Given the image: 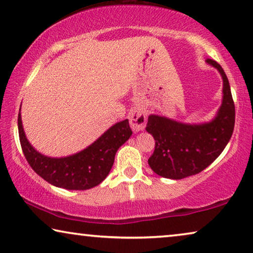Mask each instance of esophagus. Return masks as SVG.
<instances>
[{"label":"esophagus","instance_id":"esophagus-1","mask_svg":"<svg viewBox=\"0 0 253 253\" xmlns=\"http://www.w3.org/2000/svg\"><path fill=\"white\" fill-rule=\"evenodd\" d=\"M129 121H130V126L134 132H138V131H141L145 129L147 122V116L146 112L143 108H134L131 110L129 115Z\"/></svg>","mask_w":253,"mask_h":253}]
</instances>
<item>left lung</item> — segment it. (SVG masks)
Segmentation results:
<instances>
[{
	"mask_svg": "<svg viewBox=\"0 0 253 253\" xmlns=\"http://www.w3.org/2000/svg\"><path fill=\"white\" fill-rule=\"evenodd\" d=\"M206 62L219 70L223 81L222 103L211 122L186 124L164 116H148L146 131L155 140L148 165L162 177L182 179L203 171L222 153L233 134L235 105L229 82L219 63L210 58Z\"/></svg>",
	"mask_w": 253,
	"mask_h": 253,
	"instance_id": "obj_1",
	"label": "left lung"
}]
</instances>
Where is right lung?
I'll return each instance as SVG.
<instances>
[{
    "label": "right lung",
    "instance_id": "right-lung-1",
    "mask_svg": "<svg viewBox=\"0 0 253 253\" xmlns=\"http://www.w3.org/2000/svg\"><path fill=\"white\" fill-rule=\"evenodd\" d=\"M18 132L27 162L44 181L67 190H87L99 185L109 174L119 148L129 139L132 131L124 120L110 126L94 143L78 153L65 158L41 154L27 140L18 114Z\"/></svg>",
    "mask_w": 253,
    "mask_h": 253
}]
</instances>
